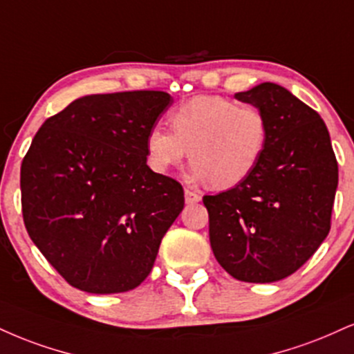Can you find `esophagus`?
<instances>
[{
	"label": "esophagus",
	"mask_w": 354,
	"mask_h": 354,
	"mask_svg": "<svg viewBox=\"0 0 354 354\" xmlns=\"http://www.w3.org/2000/svg\"><path fill=\"white\" fill-rule=\"evenodd\" d=\"M185 199H186V204H196L201 201V194L196 193V191L185 189Z\"/></svg>",
	"instance_id": "esophagus-1"
}]
</instances>
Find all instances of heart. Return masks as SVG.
Wrapping results in <instances>:
<instances>
[{"label": "heart", "mask_w": 354, "mask_h": 354, "mask_svg": "<svg viewBox=\"0 0 354 354\" xmlns=\"http://www.w3.org/2000/svg\"><path fill=\"white\" fill-rule=\"evenodd\" d=\"M173 131L151 127L147 156L151 169L166 173L186 156L193 160V181L234 188L249 178L262 160L269 125L254 105H239L219 95L194 97L169 113Z\"/></svg>", "instance_id": "b5f03b06"}]
</instances>
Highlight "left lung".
Returning <instances> with one entry per match:
<instances>
[{
	"label": "left lung",
	"instance_id": "left-lung-1",
	"mask_svg": "<svg viewBox=\"0 0 354 354\" xmlns=\"http://www.w3.org/2000/svg\"><path fill=\"white\" fill-rule=\"evenodd\" d=\"M234 97L261 110L269 138L247 180L203 198L209 241L234 279L270 283L299 270L326 239L338 163L320 115L282 85L262 82Z\"/></svg>",
	"mask_w": 354,
	"mask_h": 354
}]
</instances>
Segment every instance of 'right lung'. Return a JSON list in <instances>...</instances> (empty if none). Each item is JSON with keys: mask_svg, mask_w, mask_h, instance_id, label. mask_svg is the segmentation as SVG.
I'll list each match as a JSON object with an SVG mask.
<instances>
[{"mask_svg": "<svg viewBox=\"0 0 354 354\" xmlns=\"http://www.w3.org/2000/svg\"><path fill=\"white\" fill-rule=\"evenodd\" d=\"M173 99L160 91L84 95L50 117L21 165L28 234L82 292L147 279L185 207L181 185L147 165V133Z\"/></svg>", "mask_w": 354, "mask_h": 354, "instance_id": "right-lung-1", "label": "right lung"}]
</instances>
